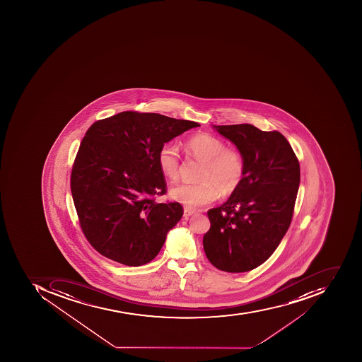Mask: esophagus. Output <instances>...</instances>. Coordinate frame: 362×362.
<instances>
[{
	"mask_svg": "<svg viewBox=\"0 0 362 362\" xmlns=\"http://www.w3.org/2000/svg\"><path fill=\"white\" fill-rule=\"evenodd\" d=\"M194 214H195V211H192V209H189V208H187V207L184 208L185 218H186V219L189 218L190 216L194 215Z\"/></svg>",
	"mask_w": 362,
	"mask_h": 362,
	"instance_id": "34e87169",
	"label": "esophagus"
}]
</instances>
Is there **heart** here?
Returning <instances> with one entry per match:
<instances>
[{
  "instance_id": "b5f03b06",
  "label": "heart",
  "mask_w": 362,
  "mask_h": 362,
  "mask_svg": "<svg viewBox=\"0 0 362 362\" xmlns=\"http://www.w3.org/2000/svg\"><path fill=\"white\" fill-rule=\"evenodd\" d=\"M188 154L204 163L199 184L175 185L170 189L173 199L189 209L206 207L219 195L226 197L236 192L244 180L245 159L237 149L227 148L226 144L211 134H196L185 141ZM157 164L165 177L176 180L180 176V155L172 141L163 144L157 154Z\"/></svg>"
}]
</instances>
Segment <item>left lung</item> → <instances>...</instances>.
<instances>
[{
  "label": "left lung",
  "mask_w": 362,
  "mask_h": 362,
  "mask_svg": "<svg viewBox=\"0 0 362 362\" xmlns=\"http://www.w3.org/2000/svg\"><path fill=\"white\" fill-rule=\"evenodd\" d=\"M245 159L244 180L228 200L208 211L206 256L217 269L246 272L279 246L293 219L300 166L286 137L250 124L213 126Z\"/></svg>",
  "instance_id": "left-lung-1"
}]
</instances>
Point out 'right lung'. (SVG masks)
<instances>
[{
    "label": "right lung",
    "mask_w": 362,
    "mask_h": 362,
    "mask_svg": "<svg viewBox=\"0 0 362 362\" xmlns=\"http://www.w3.org/2000/svg\"><path fill=\"white\" fill-rule=\"evenodd\" d=\"M199 124L156 113L122 112L85 134L71 175L81 228L108 259L137 267L154 259L182 218L180 203H156L166 182L157 164L163 144Z\"/></svg>",
    "instance_id": "1"
}]
</instances>
